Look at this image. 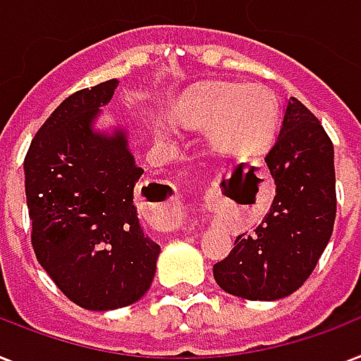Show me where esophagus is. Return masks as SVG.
<instances>
[{"instance_id":"obj_1","label":"esophagus","mask_w":361,"mask_h":361,"mask_svg":"<svg viewBox=\"0 0 361 361\" xmlns=\"http://www.w3.org/2000/svg\"><path fill=\"white\" fill-rule=\"evenodd\" d=\"M161 200L164 201H156V203L149 201V205L152 207H142V214L145 216L149 214V220H152L160 228H173L177 224L178 219V200L175 195H167V197H161Z\"/></svg>"}]
</instances>
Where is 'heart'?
Returning a JSON list of instances; mask_svg holds the SVG:
<instances>
[{
  "label": "heart",
  "instance_id": "b5f03b06",
  "mask_svg": "<svg viewBox=\"0 0 361 361\" xmlns=\"http://www.w3.org/2000/svg\"><path fill=\"white\" fill-rule=\"evenodd\" d=\"M173 118L205 130L209 149L220 156H247L265 149L275 135L276 99L262 85L211 82L184 97ZM164 135V130L158 128Z\"/></svg>",
  "mask_w": 361,
  "mask_h": 361
}]
</instances>
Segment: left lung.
Returning a JSON list of instances; mask_svg holds the SVG:
<instances>
[{
    "instance_id": "8db88e82",
    "label": "left lung",
    "mask_w": 361,
    "mask_h": 361,
    "mask_svg": "<svg viewBox=\"0 0 361 361\" xmlns=\"http://www.w3.org/2000/svg\"><path fill=\"white\" fill-rule=\"evenodd\" d=\"M265 164L276 186L269 211L212 267L224 292L250 301L282 300L301 288L328 245L337 211L334 145L295 97L288 99Z\"/></svg>"
}]
</instances>
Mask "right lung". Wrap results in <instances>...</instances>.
Segmentation results:
<instances>
[{
  "label": "right lung",
  "instance_id": "obj_1",
  "mask_svg": "<svg viewBox=\"0 0 361 361\" xmlns=\"http://www.w3.org/2000/svg\"><path fill=\"white\" fill-rule=\"evenodd\" d=\"M116 86L111 79L66 97L24 160L35 256L56 286L88 311L141 300L160 256L137 216L133 190L142 167L128 131L96 130Z\"/></svg>",
  "mask_w": 361,
  "mask_h": 361
}]
</instances>
